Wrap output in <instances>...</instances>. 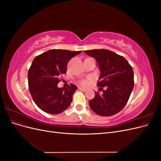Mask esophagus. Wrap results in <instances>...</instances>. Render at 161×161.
Wrapping results in <instances>:
<instances>
[{
  "mask_svg": "<svg viewBox=\"0 0 161 161\" xmlns=\"http://www.w3.org/2000/svg\"><path fill=\"white\" fill-rule=\"evenodd\" d=\"M79 89L81 91H83V92H85L86 91V89H84V88H82V87H79Z\"/></svg>",
  "mask_w": 161,
  "mask_h": 161,
  "instance_id": "1",
  "label": "esophagus"
}]
</instances>
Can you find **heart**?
<instances>
[{
	"instance_id": "b5f03b06",
	"label": "heart",
	"mask_w": 161,
	"mask_h": 161,
	"mask_svg": "<svg viewBox=\"0 0 161 161\" xmlns=\"http://www.w3.org/2000/svg\"><path fill=\"white\" fill-rule=\"evenodd\" d=\"M80 83L82 85H83V86H87L89 85V82L87 80H81L80 81Z\"/></svg>"
}]
</instances>
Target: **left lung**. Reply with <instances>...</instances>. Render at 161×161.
Here are the masks:
<instances>
[{
	"mask_svg": "<svg viewBox=\"0 0 161 161\" xmlns=\"http://www.w3.org/2000/svg\"><path fill=\"white\" fill-rule=\"evenodd\" d=\"M97 60L101 72L97 86L105 87L103 93L95 92L89 101L91 109L101 116H111L122 109L133 90L134 72L123 56L108 50L84 51Z\"/></svg>",
	"mask_w": 161,
	"mask_h": 161,
	"instance_id": "1",
	"label": "left lung"
}]
</instances>
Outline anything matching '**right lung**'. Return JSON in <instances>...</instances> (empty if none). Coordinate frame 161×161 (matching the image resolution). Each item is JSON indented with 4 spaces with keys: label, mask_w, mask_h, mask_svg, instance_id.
<instances>
[{
    "label": "right lung",
    "mask_w": 161,
    "mask_h": 161,
    "mask_svg": "<svg viewBox=\"0 0 161 161\" xmlns=\"http://www.w3.org/2000/svg\"><path fill=\"white\" fill-rule=\"evenodd\" d=\"M81 51L50 50L36 56L28 71V85L39 108L50 114L62 113L70 105L77 86L58 87L59 76L66 73L68 62Z\"/></svg>",
    "instance_id": "right-lung-1"
}]
</instances>
